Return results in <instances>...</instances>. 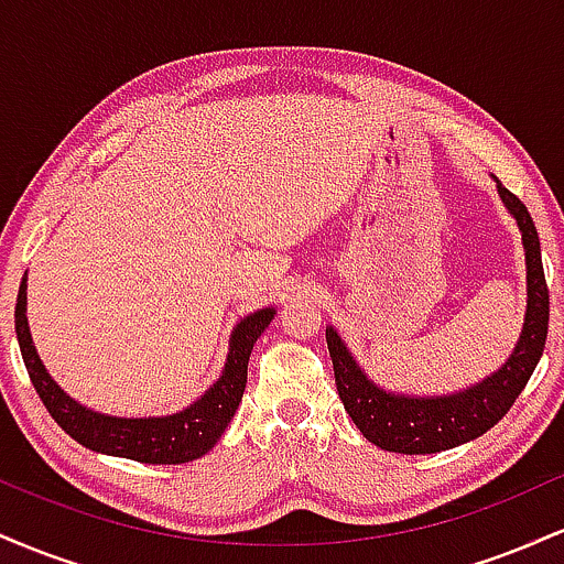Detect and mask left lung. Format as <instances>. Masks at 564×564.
Segmentation results:
<instances>
[{
    "label": "left lung",
    "instance_id": "left-lung-1",
    "mask_svg": "<svg viewBox=\"0 0 564 564\" xmlns=\"http://www.w3.org/2000/svg\"><path fill=\"white\" fill-rule=\"evenodd\" d=\"M494 180L498 196L522 232L528 270L525 321H522L520 339L501 368L467 390L451 394L390 392L360 368L336 328H326L336 390L345 411L368 443L381 451L416 456V453H440L477 440L507 416L539 366L549 332V289L543 278L539 230L528 206L498 183V177Z\"/></svg>",
    "mask_w": 564,
    "mask_h": 564
}]
</instances>
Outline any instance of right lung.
<instances>
[{"instance_id": "add662e5", "label": "right lung", "mask_w": 564, "mask_h": 564, "mask_svg": "<svg viewBox=\"0 0 564 564\" xmlns=\"http://www.w3.org/2000/svg\"><path fill=\"white\" fill-rule=\"evenodd\" d=\"M25 289L29 286H25L23 275L15 302V334L25 371H29L31 384H34L42 403L47 405L50 416L84 448L106 453V456L132 458V462L142 464H185L215 448L243 398L251 349H254L264 328L270 326V321L275 318V307H262L238 321L230 334L228 358H225L219 379L183 411L170 413V416L127 419L82 405L50 377L29 332Z\"/></svg>"}]
</instances>
